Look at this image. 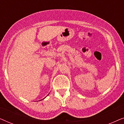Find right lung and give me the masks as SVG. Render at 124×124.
Returning <instances> with one entry per match:
<instances>
[{"label": "right lung", "instance_id": "add662e5", "mask_svg": "<svg viewBox=\"0 0 124 124\" xmlns=\"http://www.w3.org/2000/svg\"><path fill=\"white\" fill-rule=\"evenodd\" d=\"M45 98H44V99H45ZM40 101H41V100H40Z\"/></svg>", "mask_w": 124, "mask_h": 124}]
</instances>
